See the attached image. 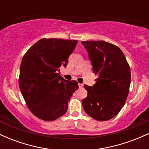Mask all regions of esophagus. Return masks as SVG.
Masks as SVG:
<instances>
[{"label":"esophagus","mask_w":149,"mask_h":149,"mask_svg":"<svg viewBox=\"0 0 149 149\" xmlns=\"http://www.w3.org/2000/svg\"><path fill=\"white\" fill-rule=\"evenodd\" d=\"M78 87H79L80 88H82L83 87V84H82V83H78Z\"/></svg>","instance_id":"esophagus-1"}]
</instances>
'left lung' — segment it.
Masks as SVG:
<instances>
[{"label":"left lung","instance_id":"obj_1","mask_svg":"<svg viewBox=\"0 0 149 149\" xmlns=\"http://www.w3.org/2000/svg\"><path fill=\"white\" fill-rule=\"evenodd\" d=\"M88 52L97 78L92 87L84 85L88 96L82 101L85 113L92 118L106 121L120 111L129 93L130 68L118 46L103 40L82 41Z\"/></svg>","mask_w":149,"mask_h":149}]
</instances>
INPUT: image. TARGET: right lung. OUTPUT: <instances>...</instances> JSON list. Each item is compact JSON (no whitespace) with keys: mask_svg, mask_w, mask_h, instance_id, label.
Instances as JSON below:
<instances>
[{"mask_svg":"<svg viewBox=\"0 0 149 149\" xmlns=\"http://www.w3.org/2000/svg\"><path fill=\"white\" fill-rule=\"evenodd\" d=\"M77 40L42 38L27 50L20 65L19 85L29 109L45 121L66 113L68 102L78 88L76 80H66L58 71L66 67Z\"/></svg>","mask_w":149,"mask_h":149,"instance_id":"add662e5","label":"right lung"}]
</instances>
